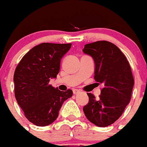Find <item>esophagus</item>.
Returning a JSON list of instances; mask_svg holds the SVG:
<instances>
[{
	"mask_svg": "<svg viewBox=\"0 0 147 147\" xmlns=\"http://www.w3.org/2000/svg\"><path fill=\"white\" fill-rule=\"evenodd\" d=\"M80 90H77V89H74V90H73V93H74V95L78 94V93H80Z\"/></svg>",
	"mask_w": 147,
	"mask_h": 147,
	"instance_id": "1",
	"label": "esophagus"
}]
</instances>
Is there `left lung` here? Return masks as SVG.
Here are the masks:
<instances>
[{"mask_svg": "<svg viewBox=\"0 0 147 147\" xmlns=\"http://www.w3.org/2000/svg\"><path fill=\"white\" fill-rule=\"evenodd\" d=\"M82 51L93 58L95 80L103 85L98 99L88 93L89 102L83 111L93 124L107 127L120 118L130 102L134 86L130 65L120 49L107 41L86 44Z\"/></svg>", "mask_w": 147, "mask_h": 147, "instance_id": "left-lung-1", "label": "left lung"}]
</instances>
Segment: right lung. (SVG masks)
<instances>
[{
	"label": "right lung",
	"instance_id": "add662e5",
	"mask_svg": "<svg viewBox=\"0 0 147 147\" xmlns=\"http://www.w3.org/2000/svg\"><path fill=\"white\" fill-rule=\"evenodd\" d=\"M71 44L44 42L32 48L22 58L14 74L15 95L25 116L38 127L52 124L71 90L61 91L49 85L59 74L61 59Z\"/></svg>",
	"mask_w": 147,
	"mask_h": 147
}]
</instances>
